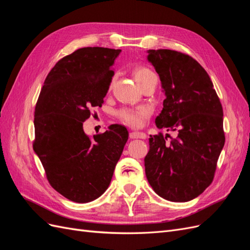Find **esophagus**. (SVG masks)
Listing matches in <instances>:
<instances>
[{
  "instance_id": "esophagus-1",
  "label": "esophagus",
  "mask_w": 250,
  "mask_h": 250,
  "mask_svg": "<svg viewBox=\"0 0 250 250\" xmlns=\"http://www.w3.org/2000/svg\"><path fill=\"white\" fill-rule=\"evenodd\" d=\"M130 139H146L147 135L144 132H138V131H132L129 133Z\"/></svg>"
}]
</instances>
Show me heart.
<instances>
[{
    "label": "heart",
    "mask_w": 250,
    "mask_h": 250,
    "mask_svg": "<svg viewBox=\"0 0 250 250\" xmlns=\"http://www.w3.org/2000/svg\"><path fill=\"white\" fill-rule=\"evenodd\" d=\"M133 76L139 84L143 85L149 78L155 76V74L148 67L139 66L134 69ZM150 112L151 110L148 107H141L138 109L124 108L118 112V116L128 125L132 127H141L145 122V120L150 116Z\"/></svg>",
    "instance_id": "obj_1"
}]
</instances>
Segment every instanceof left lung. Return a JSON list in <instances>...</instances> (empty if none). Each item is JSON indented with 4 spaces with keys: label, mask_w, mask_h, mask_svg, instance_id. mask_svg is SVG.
<instances>
[{
    "label": "left lung",
    "mask_w": 250,
    "mask_h": 250,
    "mask_svg": "<svg viewBox=\"0 0 250 250\" xmlns=\"http://www.w3.org/2000/svg\"><path fill=\"white\" fill-rule=\"evenodd\" d=\"M166 99L157 128L177 131L150 135L145 172L154 192L169 201L199 196L214 179L224 146L223 109L208 74L194 58L173 50H148Z\"/></svg>",
    "instance_id": "1"
}]
</instances>
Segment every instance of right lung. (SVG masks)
Masks as SVG:
<instances>
[{
	"label": "right lung",
	"instance_id": "add662e5",
	"mask_svg": "<svg viewBox=\"0 0 250 250\" xmlns=\"http://www.w3.org/2000/svg\"><path fill=\"white\" fill-rule=\"evenodd\" d=\"M121 50L87 47L62 58L43 82L34 111V152L52 188L71 201L85 203L107 190L128 140L113 124L90 139L83 122L102 106Z\"/></svg>",
	"mask_w": 250,
	"mask_h": 250
}]
</instances>
